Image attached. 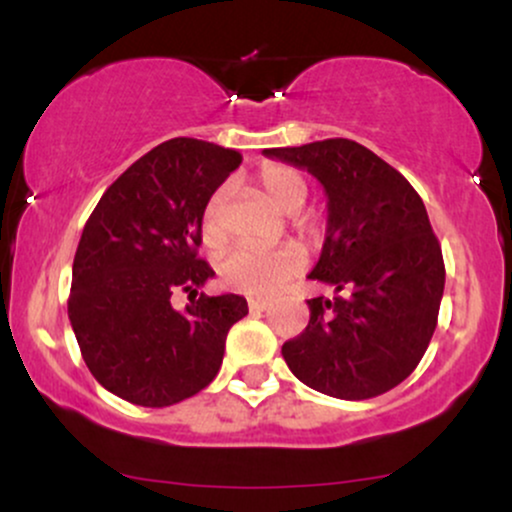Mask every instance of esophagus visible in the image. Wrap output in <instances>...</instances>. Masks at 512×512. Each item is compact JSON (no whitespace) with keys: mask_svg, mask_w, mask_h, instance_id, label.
Here are the masks:
<instances>
[{"mask_svg":"<svg viewBox=\"0 0 512 512\" xmlns=\"http://www.w3.org/2000/svg\"><path fill=\"white\" fill-rule=\"evenodd\" d=\"M269 303L267 298H248V308L252 310V313H262V310H267L269 308Z\"/></svg>","mask_w":512,"mask_h":512,"instance_id":"1","label":"esophagus"}]
</instances>
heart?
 I'll return each mask as SVG.
<instances>
[{"instance_id":"heart-1","label":"heart","mask_w":512,"mask_h":512,"mask_svg":"<svg viewBox=\"0 0 512 512\" xmlns=\"http://www.w3.org/2000/svg\"><path fill=\"white\" fill-rule=\"evenodd\" d=\"M257 185H260L264 197L286 214H296L308 199V182L303 175L289 166H279V163L264 166L257 173ZM223 202H226V187H219L202 211V236L209 245H219L226 238L221 221ZM296 226L308 233L313 228V221L298 219ZM303 264L305 257L296 245H281V248L269 250L236 248L228 252L226 260L221 262V279L223 284L240 293L272 296L286 281L301 272Z\"/></svg>"}]
</instances>
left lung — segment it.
Instances as JSON below:
<instances>
[{
  "label": "left lung",
  "instance_id": "1",
  "mask_svg": "<svg viewBox=\"0 0 512 512\" xmlns=\"http://www.w3.org/2000/svg\"><path fill=\"white\" fill-rule=\"evenodd\" d=\"M262 154L308 170L327 195L325 245L308 279L334 296L308 301V327L281 346L286 366L322 395H383L409 378L436 332L445 264L424 202L351 139Z\"/></svg>",
  "mask_w": 512,
  "mask_h": 512
}]
</instances>
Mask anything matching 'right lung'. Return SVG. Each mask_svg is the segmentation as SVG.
Returning a JSON list of instances; mask_svg holds the SVG:
<instances>
[{
  "label": "right lung",
  "instance_id": "right-lung-1",
  "mask_svg": "<svg viewBox=\"0 0 512 512\" xmlns=\"http://www.w3.org/2000/svg\"><path fill=\"white\" fill-rule=\"evenodd\" d=\"M240 166V154L178 137L132 163L88 216L72 267L69 322L88 370L105 390L170 407L219 373L226 334L248 315L236 293L204 296L214 276L199 260L202 211ZM191 293L185 311L169 296Z\"/></svg>",
  "mask_w": 512,
  "mask_h": 512
}]
</instances>
